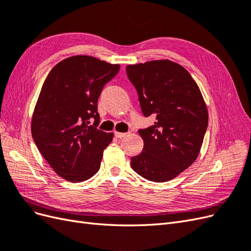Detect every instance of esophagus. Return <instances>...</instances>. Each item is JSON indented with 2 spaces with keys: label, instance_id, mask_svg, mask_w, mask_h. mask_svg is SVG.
I'll list each match as a JSON object with an SVG mask.
<instances>
[{
  "label": "esophagus",
  "instance_id": "obj_1",
  "mask_svg": "<svg viewBox=\"0 0 251 251\" xmlns=\"http://www.w3.org/2000/svg\"><path fill=\"white\" fill-rule=\"evenodd\" d=\"M128 133H119V132H115V136L117 138H124L126 136H127Z\"/></svg>",
  "mask_w": 251,
  "mask_h": 251
}]
</instances>
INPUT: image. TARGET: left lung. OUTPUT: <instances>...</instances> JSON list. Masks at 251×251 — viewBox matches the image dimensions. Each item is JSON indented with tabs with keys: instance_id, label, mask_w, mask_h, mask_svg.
I'll use <instances>...</instances> for the list:
<instances>
[{
	"instance_id": "8db88e82",
	"label": "left lung",
	"mask_w": 251,
	"mask_h": 251,
	"mask_svg": "<svg viewBox=\"0 0 251 251\" xmlns=\"http://www.w3.org/2000/svg\"><path fill=\"white\" fill-rule=\"evenodd\" d=\"M137 90L143 115L156 123L138 133L143 150L131 158L133 171L144 179L166 182L198 157L208 125V112L192 75L169 59L126 66Z\"/></svg>"
}]
</instances>
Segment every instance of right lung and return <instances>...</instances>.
Listing matches in <instances>:
<instances>
[{
  "mask_svg": "<svg viewBox=\"0 0 251 251\" xmlns=\"http://www.w3.org/2000/svg\"><path fill=\"white\" fill-rule=\"evenodd\" d=\"M119 69L93 56L75 55L53 67L44 81L31 121L32 138L53 171L67 181L88 180L100 168L113 133L97 128V100Z\"/></svg>",
  "mask_w": 251,
  "mask_h": 251,
  "instance_id": "obj_1",
  "label": "right lung"
}]
</instances>
